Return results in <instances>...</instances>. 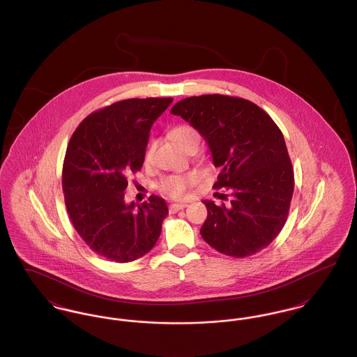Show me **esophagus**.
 Returning <instances> with one entry per match:
<instances>
[{
  "label": "esophagus",
  "instance_id": "obj_1",
  "mask_svg": "<svg viewBox=\"0 0 357 357\" xmlns=\"http://www.w3.org/2000/svg\"><path fill=\"white\" fill-rule=\"evenodd\" d=\"M186 204H170L169 210H170V213H176V211H179V210H183V208H186Z\"/></svg>",
  "mask_w": 357,
  "mask_h": 357
}]
</instances>
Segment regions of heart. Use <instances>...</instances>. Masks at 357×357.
I'll use <instances>...</instances> for the list:
<instances>
[{
	"mask_svg": "<svg viewBox=\"0 0 357 357\" xmlns=\"http://www.w3.org/2000/svg\"><path fill=\"white\" fill-rule=\"evenodd\" d=\"M170 137L181 149H185L187 144L192 142L199 143V139H201L199 132L190 124H179L174 127L170 131ZM151 156H153V147L149 146L144 153L146 162H149ZM198 179H199V174L195 171H190L186 174H172L169 176H165L160 181L159 190L170 198L179 199L186 194L187 188L195 185Z\"/></svg>",
	"mask_w": 357,
	"mask_h": 357,
	"instance_id": "1",
	"label": "heart"
}]
</instances>
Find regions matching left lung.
<instances>
[{
	"label": "left lung",
	"mask_w": 357,
	"mask_h": 357,
	"mask_svg": "<svg viewBox=\"0 0 357 357\" xmlns=\"http://www.w3.org/2000/svg\"><path fill=\"white\" fill-rule=\"evenodd\" d=\"M204 136L221 172L214 188L230 204L204 201V241L222 255H255L280 234L294 190V174L281 130L255 102L225 96H191L171 108Z\"/></svg>",
	"instance_id": "obj_1"
}]
</instances>
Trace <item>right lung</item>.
<instances>
[{"label":"right lung","instance_id":"add662e5","mask_svg":"<svg viewBox=\"0 0 357 357\" xmlns=\"http://www.w3.org/2000/svg\"><path fill=\"white\" fill-rule=\"evenodd\" d=\"M172 98L127 99L88 115L69 140L63 192L69 218L86 246L124 264L149 253L169 214L163 198L127 204V176L140 170L153 121Z\"/></svg>","mask_w":357,"mask_h":357}]
</instances>
